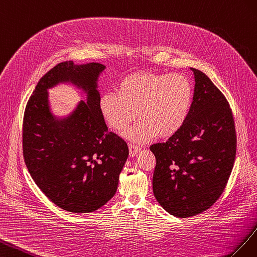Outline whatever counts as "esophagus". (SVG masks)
Instances as JSON below:
<instances>
[{"label":"esophagus","mask_w":257,"mask_h":257,"mask_svg":"<svg viewBox=\"0 0 257 257\" xmlns=\"http://www.w3.org/2000/svg\"><path fill=\"white\" fill-rule=\"evenodd\" d=\"M129 154H130V156L131 157H135L137 154L140 152V146H138V145H136V144H133V143H129Z\"/></svg>","instance_id":"obj_1"}]
</instances>
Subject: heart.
<instances>
[{
    "label": "heart",
    "mask_w": 257,
    "mask_h": 257,
    "mask_svg": "<svg viewBox=\"0 0 257 257\" xmlns=\"http://www.w3.org/2000/svg\"><path fill=\"white\" fill-rule=\"evenodd\" d=\"M193 101L189 79L174 73L142 72L120 80L116 91L101 96L100 111L108 126L117 133L139 121L129 131L135 141L169 138L184 126Z\"/></svg>",
    "instance_id": "1"
}]
</instances>
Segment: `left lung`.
I'll list each match as a JSON object with an SVG mask.
<instances>
[{"label": "left lung", "instance_id": "8db88e82", "mask_svg": "<svg viewBox=\"0 0 257 257\" xmlns=\"http://www.w3.org/2000/svg\"><path fill=\"white\" fill-rule=\"evenodd\" d=\"M186 122L167 142L153 144V192L168 213L189 217L209 209L224 192L236 157V130L224 94L203 72Z\"/></svg>", "mask_w": 257, "mask_h": 257}]
</instances>
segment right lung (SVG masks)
<instances>
[{
	"label": "right lung",
	"mask_w": 257,
	"mask_h": 257,
	"mask_svg": "<svg viewBox=\"0 0 257 257\" xmlns=\"http://www.w3.org/2000/svg\"><path fill=\"white\" fill-rule=\"evenodd\" d=\"M104 69L97 62L57 64L40 79L25 111L28 170L50 201L73 213H89L112 199L129 155L127 143L109 133L100 111L98 78ZM61 82L86 93L62 119L51 112L47 91Z\"/></svg>",
	"instance_id": "right-lung-1"
}]
</instances>
